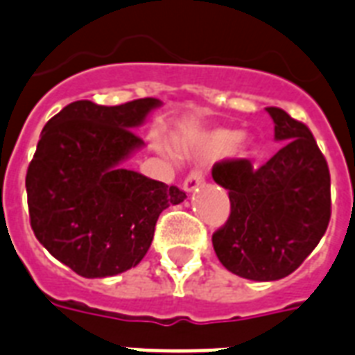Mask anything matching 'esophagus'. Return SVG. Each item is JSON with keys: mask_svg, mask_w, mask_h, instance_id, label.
<instances>
[{"mask_svg": "<svg viewBox=\"0 0 355 355\" xmlns=\"http://www.w3.org/2000/svg\"><path fill=\"white\" fill-rule=\"evenodd\" d=\"M202 184H205V173L199 171V169H193V171L186 177V180H184V189H186L188 193H191V191H196V189L199 188V186H202Z\"/></svg>", "mask_w": 355, "mask_h": 355, "instance_id": "obj_1", "label": "esophagus"}]
</instances>
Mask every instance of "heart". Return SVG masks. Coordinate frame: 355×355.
<instances>
[{
	"label": "heart",
	"instance_id": "heart-1",
	"mask_svg": "<svg viewBox=\"0 0 355 355\" xmlns=\"http://www.w3.org/2000/svg\"><path fill=\"white\" fill-rule=\"evenodd\" d=\"M238 141H240V132L229 128H218L208 132L207 135H202L201 141L197 143V150L202 156H207V158H216V156H223V154L231 153L232 148L240 145ZM154 143H156V147L159 150L167 153L166 145L159 141V139H156Z\"/></svg>",
	"mask_w": 355,
	"mask_h": 355
}]
</instances>
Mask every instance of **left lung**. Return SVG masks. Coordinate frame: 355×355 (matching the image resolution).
<instances>
[{
  "instance_id": "left-lung-1",
  "label": "left lung",
  "mask_w": 355,
  "mask_h": 355,
  "mask_svg": "<svg viewBox=\"0 0 355 355\" xmlns=\"http://www.w3.org/2000/svg\"><path fill=\"white\" fill-rule=\"evenodd\" d=\"M285 147L259 169L221 159L212 178L229 189L231 214L212 234L214 251L232 274L253 281L291 275L315 250L331 218L328 162L311 130L279 107H266Z\"/></svg>"
}]
</instances>
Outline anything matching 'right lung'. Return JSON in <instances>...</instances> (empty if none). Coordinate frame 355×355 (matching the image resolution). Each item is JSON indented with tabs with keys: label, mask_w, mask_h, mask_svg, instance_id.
<instances>
[{
	"label": "right lung",
	"mask_w": 355,
	"mask_h": 355,
	"mask_svg": "<svg viewBox=\"0 0 355 355\" xmlns=\"http://www.w3.org/2000/svg\"><path fill=\"white\" fill-rule=\"evenodd\" d=\"M156 98L121 105L72 102L51 117L27 167L26 189L35 236L81 277H110L147 255L158 216L186 193L123 169L143 147L134 134Z\"/></svg>",
	"instance_id": "right-lung-1"
}]
</instances>
